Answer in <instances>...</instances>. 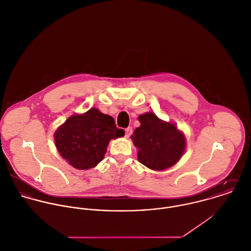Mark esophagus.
<instances>
[{
	"label": "esophagus",
	"instance_id": "1",
	"mask_svg": "<svg viewBox=\"0 0 251 251\" xmlns=\"http://www.w3.org/2000/svg\"><path fill=\"white\" fill-rule=\"evenodd\" d=\"M125 132H126V137H129L132 134V127L128 126L127 128L125 129Z\"/></svg>",
	"mask_w": 251,
	"mask_h": 251
}]
</instances>
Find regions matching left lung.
<instances>
[{
  "label": "left lung",
  "instance_id": "obj_1",
  "mask_svg": "<svg viewBox=\"0 0 251 251\" xmlns=\"http://www.w3.org/2000/svg\"><path fill=\"white\" fill-rule=\"evenodd\" d=\"M141 126L131 136L138 148L139 162L149 168L162 170L175 165L182 157L186 140L176 126L161 121L155 114L139 116Z\"/></svg>",
  "mask_w": 251,
  "mask_h": 251
}]
</instances>
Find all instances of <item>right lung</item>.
Listing matches in <instances>:
<instances>
[{
	"label": "right lung",
	"mask_w": 251,
	"mask_h": 251,
	"mask_svg": "<svg viewBox=\"0 0 251 251\" xmlns=\"http://www.w3.org/2000/svg\"><path fill=\"white\" fill-rule=\"evenodd\" d=\"M124 135L111 116L91 108L70 117L55 131L54 140L60 155L72 167L88 169L103 160L111 139Z\"/></svg>",
	"instance_id": "right-lung-1"
}]
</instances>
